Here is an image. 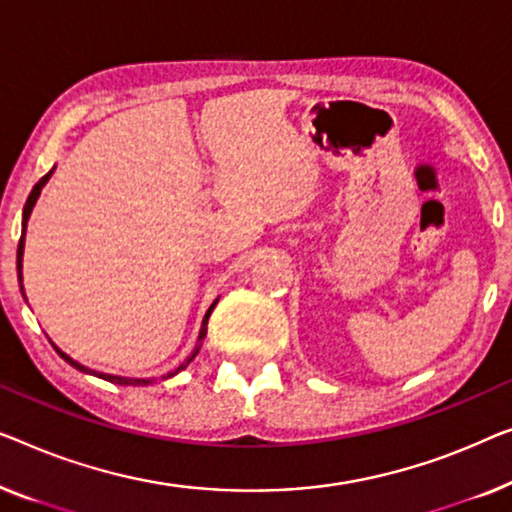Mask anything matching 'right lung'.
<instances>
[{
    "mask_svg": "<svg viewBox=\"0 0 512 512\" xmlns=\"http://www.w3.org/2000/svg\"><path fill=\"white\" fill-rule=\"evenodd\" d=\"M50 175H53V170H50L48 175H43L41 180L34 184L32 194H29L27 203H25V210H22V238H20V242H18V279H20V281H22V249H25V226H27V219H29V214H32V207H34V203H36V198H39L41 189H43V184H46V182L50 180ZM20 288H22V284H20ZM214 305H217V302H214ZM214 305H212L210 309H207V314H205V318H203V328H201V335H198V344H196V348H194V351H191L189 358L184 360L182 365L175 369L173 374H177V372H180V369L187 367L189 362L196 358V353L201 351V346H203V337H205V330H207V318H210V314H212ZM55 351H57L59 355H62V358H64L66 362H69V365H73V367H76V369H80V372H90V374H94V376H101V379H106V381H110V383H120V385H138V383H147V381H143V379H122V376H113V374H96V372H92V369H87V367H83V365H78L76 360H71L69 355L59 351V348H55ZM173 374H168V376H173ZM164 379H166V376H164Z\"/></svg>",
    "mask_w": 512,
    "mask_h": 512,
    "instance_id": "1",
    "label": "right lung"
}]
</instances>
